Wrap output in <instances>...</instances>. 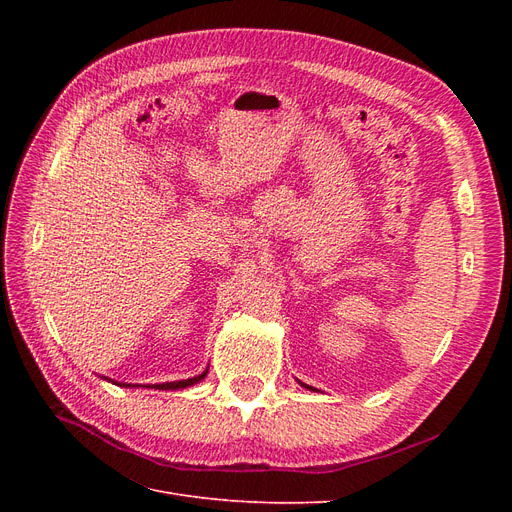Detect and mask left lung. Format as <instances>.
<instances>
[{"label": "left lung", "mask_w": 512, "mask_h": 512, "mask_svg": "<svg viewBox=\"0 0 512 512\" xmlns=\"http://www.w3.org/2000/svg\"><path fill=\"white\" fill-rule=\"evenodd\" d=\"M301 386H305V389H309V391H316V389H314V386H307V384H303V382H301Z\"/></svg>", "instance_id": "left-lung-1"}]
</instances>
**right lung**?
I'll return each instance as SVG.
<instances>
[{
    "label": "right lung",
    "instance_id": "1",
    "mask_svg": "<svg viewBox=\"0 0 512 512\" xmlns=\"http://www.w3.org/2000/svg\"><path fill=\"white\" fill-rule=\"evenodd\" d=\"M207 371L209 369H205L203 374H198V376H194V378H188V380H177V382H162V384H151V389H158V391H179V389H188V386H194V384H198L200 380H203L205 376H207ZM106 380V378H104ZM117 384V382H115ZM119 386H132V384H126V382H119ZM134 386H138V384H134Z\"/></svg>",
    "mask_w": 512,
    "mask_h": 512
}]
</instances>
